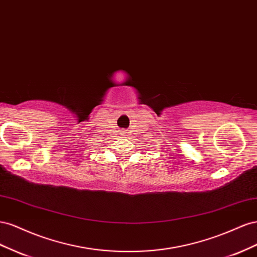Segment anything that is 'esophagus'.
<instances>
[{"mask_svg": "<svg viewBox=\"0 0 257 257\" xmlns=\"http://www.w3.org/2000/svg\"><path fill=\"white\" fill-rule=\"evenodd\" d=\"M123 134H126V131H123Z\"/></svg>", "mask_w": 257, "mask_h": 257, "instance_id": "34e87169", "label": "esophagus"}]
</instances>
